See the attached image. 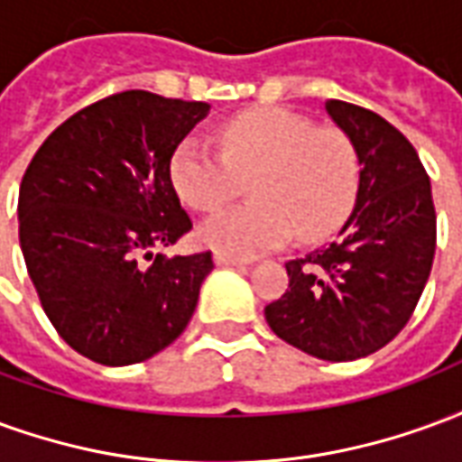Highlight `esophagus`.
<instances>
[{"label":"esophagus","mask_w":462,"mask_h":462,"mask_svg":"<svg viewBox=\"0 0 462 462\" xmlns=\"http://www.w3.org/2000/svg\"><path fill=\"white\" fill-rule=\"evenodd\" d=\"M215 264H217V267H242V264H247V260H242V257H232V254H222V252H215Z\"/></svg>","instance_id":"1"}]
</instances>
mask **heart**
I'll list each match as a JSON object with an SVG mask.
<instances>
[{
	"mask_svg": "<svg viewBox=\"0 0 462 462\" xmlns=\"http://www.w3.org/2000/svg\"><path fill=\"white\" fill-rule=\"evenodd\" d=\"M217 141L220 152L190 135L168 165L178 198L198 212L222 210L250 178L254 200L202 225L200 240L215 252L250 257L297 230L304 240H321L346 220L356 200L358 152L344 131L260 106L227 118Z\"/></svg>",
	"mask_w": 462,
	"mask_h": 462,
	"instance_id": "obj_1",
	"label": "heart"
}]
</instances>
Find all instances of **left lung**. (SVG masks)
I'll return each mask as SVG.
<instances>
[{"label":"left lung","instance_id":"obj_1","mask_svg":"<svg viewBox=\"0 0 462 462\" xmlns=\"http://www.w3.org/2000/svg\"><path fill=\"white\" fill-rule=\"evenodd\" d=\"M327 111L361 162L354 212L327 247L287 262L290 287L264 307L272 331L324 361L368 356L406 327L436 254L430 180L396 125L339 98Z\"/></svg>","mask_w":462,"mask_h":462}]
</instances>
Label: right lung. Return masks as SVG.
<instances>
[{"mask_svg":"<svg viewBox=\"0 0 462 462\" xmlns=\"http://www.w3.org/2000/svg\"><path fill=\"white\" fill-rule=\"evenodd\" d=\"M210 106L121 91L46 138L19 188V245L59 337L104 366H128L180 337L212 254L152 257L190 232L171 158ZM151 261L143 265L142 260Z\"/></svg>","mask_w":462,"mask_h":462,"instance_id":"right-lung-1","label":"right lung"}]
</instances>
